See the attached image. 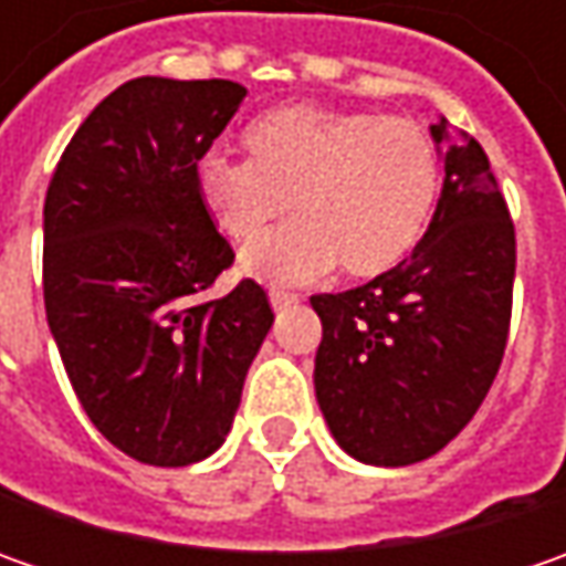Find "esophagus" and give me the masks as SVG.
Instances as JSON below:
<instances>
[{"label":"esophagus","mask_w":566,"mask_h":566,"mask_svg":"<svg viewBox=\"0 0 566 566\" xmlns=\"http://www.w3.org/2000/svg\"><path fill=\"white\" fill-rule=\"evenodd\" d=\"M298 293H290V290H283V286H271V305L276 312H283V308H290V305H298Z\"/></svg>","instance_id":"1"}]
</instances>
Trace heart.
<instances>
[{
  "mask_svg": "<svg viewBox=\"0 0 566 566\" xmlns=\"http://www.w3.org/2000/svg\"><path fill=\"white\" fill-rule=\"evenodd\" d=\"M245 144L251 160L205 154L195 186L217 227L239 242L295 201L298 220L242 251V271L254 280L302 286L339 264L378 276L419 242L441 179L422 125L298 103L251 122Z\"/></svg>",
  "mask_w": 566,
  "mask_h": 566,
  "instance_id": "b5f03b06",
  "label": "heart"
}]
</instances>
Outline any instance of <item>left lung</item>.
Here are the masks:
<instances>
[{"label":"left lung","mask_w":566,"mask_h":566,"mask_svg":"<svg viewBox=\"0 0 566 566\" xmlns=\"http://www.w3.org/2000/svg\"><path fill=\"white\" fill-rule=\"evenodd\" d=\"M444 188L422 242L346 293L312 295L315 397L337 444L371 467L434 457L475 416L507 349L516 235L482 144L441 116Z\"/></svg>","instance_id":"1"}]
</instances>
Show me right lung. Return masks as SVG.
<instances>
[{
	"label": "right lung",
	"instance_id": "obj_1",
	"mask_svg": "<svg viewBox=\"0 0 566 566\" xmlns=\"http://www.w3.org/2000/svg\"><path fill=\"white\" fill-rule=\"evenodd\" d=\"M235 81L135 77L81 122L43 205V302L65 375L97 431L147 467H188L227 441L273 324L232 264L195 166L245 99Z\"/></svg>",
	"mask_w": 566,
	"mask_h": 566
}]
</instances>
